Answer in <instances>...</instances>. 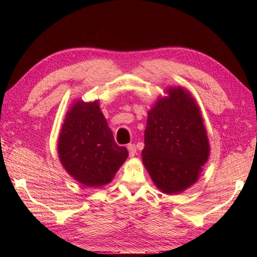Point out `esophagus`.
<instances>
[{
    "label": "esophagus",
    "instance_id": "obj_1",
    "mask_svg": "<svg viewBox=\"0 0 257 257\" xmlns=\"http://www.w3.org/2000/svg\"><path fill=\"white\" fill-rule=\"evenodd\" d=\"M127 149H128V152H129V155H130V156H135V154L137 153L136 145H135V144H129V145L127 146Z\"/></svg>",
    "mask_w": 257,
    "mask_h": 257
}]
</instances>
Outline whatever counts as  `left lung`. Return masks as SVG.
I'll list each match as a JSON object with an SVG mask.
<instances>
[{
	"mask_svg": "<svg viewBox=\"0 0 257 257\" xmlns=\"http://www.w3.org/2000/svg\"><path fill=\"white\" fill-rule=\"evenodd\" d=\"M147 115L143 162L161 190L176 194L196 182L210 146L199 107L181 87L169 89Z\"/></svg>",
	"mask_w": 257,
	"mask_h": 257,
	"instance_id": "1",
	"label": "left lung"
}]
</instances>
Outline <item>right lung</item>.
I'll use <instances>...</instances> for the list:
<instances>
[{
  "label": "right lung",
  "instance_id": "add662e5",
  "mask_svg": "<svg viewBox=\"0 0 257 257\" xmlns=\"http://www.w3.org/2000/svg\"><path fill=\"white\" fill-rule=\"evenodd\" d=\"M58 151L69 175L88 187L108 184L128 156L127 149L113 138L97 101H79L70 107Z\"/></svg>",
  "mask_w": 257,
  "mask_h": 257
}]
</instances>
